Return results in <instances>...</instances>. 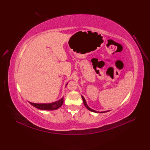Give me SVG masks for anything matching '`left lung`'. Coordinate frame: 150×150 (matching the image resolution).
Instances as JSON below:
<instances>
[{
	"label": "left lung",
	"mask_w": 150,
	"mask_h": 150,
	"mask_svg": "<svg viewBox=\"0 0 150 150\" xmlns=\"http://www.w3.org/2000/svg\"><path fill=\"white\" fill-rule=\"evenodd\" d=\"M82 99H83V104H84V105H85V106L86 107V108H87V109H88L89 110H90V111H91V112H96V113H97V112H97V111H95V110H93V109H91V108H90L87 105V103H86V101H85V98L82 96ZM108 111H104V112H100V113H104V112H107Z\"/></svg>",
	"instance_id": "8db88e82"
}]
</instances>
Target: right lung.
<instances>
[{
  "instance_id": "obj_1",
  "label": "right lung",
  "mask_w": 150,
  "mask_h": 150,
  "mask_svg": "<svg viewBox=\"0 0 150 150\" xmlns=\"http://www.w3.org/2000/svg\"><path fill=\"white\" fill-rule=\"evenodd\" d=\"M29 103L36 108L40 110H53L58 109L63 104V98L60 99V100L52 103L50 104H36L29 102Z\"/></svg>"
}]
</instances>
